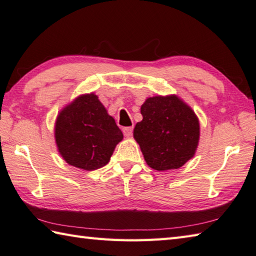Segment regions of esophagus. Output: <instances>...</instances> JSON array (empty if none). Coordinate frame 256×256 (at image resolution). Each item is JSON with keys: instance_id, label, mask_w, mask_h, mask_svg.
I'll return each mask as SVG.
<instances>
[{"instance_id": "1", "label": "esophagus", "mask_w": 256, "mask_h": 256, "mask_svg": "<svg viewBox=\"0 0 256 256\" xmlns=\"http://www.w3.org/2000/svg\"><path fill=\"white\" fill-rule=\"evenodd\" d=\"M132 130H134L132 127H126V128L122 129V132H124V134L126 136V137H132Z\"/></svg>"}]
</instances>
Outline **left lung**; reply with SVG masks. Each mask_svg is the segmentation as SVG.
<instances>
[{
    "label": "left lung",
    "mask_w": 256,
    "mask_h": 256,
    "mask_svg": "<svg viewBox=\"0 0 256 256\" xmlns=\"http://www.w3.org/2000/svg\"><path fill=\"white\" fill-rule=\"evenodd\" d=\"M134 138L146 162L157 171L179 169L194 158L200 139V124L192 108L176 95L154 96L140 108Z\"/></svg>",
    "instance_id": "8db88e82"
}]
</instances>
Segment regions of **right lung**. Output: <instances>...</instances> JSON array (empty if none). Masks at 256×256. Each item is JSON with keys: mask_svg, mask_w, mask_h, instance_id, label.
Listing matches in <instances>:
<instances>
[{"mask_svg": "<svg viewBox=\"0 0 256 256\" xmlns=\"http://www.w3.org/2000/svg\"><path fill=\"white\" fill-rule=\"evenodd\" d=\"M55 142L67 164L86 171L106 166L124 134L94 92L78 96L57 114Z\"/></svg>", "mask_w": 256, "mask_h": 256, "instance_id": "add662e5", "label": "right lung"}]
</instances>
